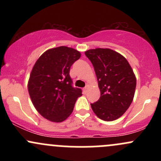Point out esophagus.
Segmentation results:
<instances>
[{
    "label": "esophagus",
    "instance_id": "obj_1",
    "mask_svg": "<svg viewBox=\"0 0 161 161\" xmlns=\"http://www.w3.org/2000/svg\"><path fill=\"white\" fill-rule=\"evenodd\" d=\"M88 86H86V87H85V88H83V92H84L85 93H86L87 91H88Z\"/></svg>",
    "mask_w": 161,
    "mask_h": 161
}]
</instances>
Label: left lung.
<instances>
[{
    "instance_id": "obj_1",
    "label": "left lung",
    "mask_w": 161,
    "mask_h": 161,
    "mask_svg": "<svg viewBox=\"0 0 161 161\" xmlns=\"http://www.w3.org/2000/svg\"><path fill=\"white\" fill-rule=\"evenodd\" d=\"M95 69L101 91L98 101L91 104L93 111L104 121L118 119L132 103L136 79L124 57L108 48H96L85 52Z\"/></svg>"
}]
</instances>
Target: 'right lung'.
<instances>
[{
  "mask_svg": "<svg viewBox=\"0 0 161 161\" xmlns=\"http://www.w3.org/2000/svg\"><path fill=\"white\" fill-rule=\"evenodd\" d=\"M81 57L80 52L61 46L45 51L35 64L28 89L32 104L42 116L60 123L72 114L82 89L73 86L71 66Z\"/></svg>",
  "mask_w": 161,
  "mask_h": 161,
  "instance_id": "right-lung-1",
  "label": "right lung"
}]
</instances>
